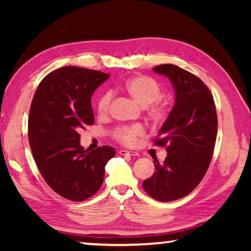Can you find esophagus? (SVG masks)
<instances>
[{"instance_id":"esophagus-1","label":"esophagus","mask_w":251,"mask_h":251,"mask_svg":"<svg viewBox=\"0 0 251 251\" xmlns=\"http://www.w3.org/2000/svg\"><path fill=\"white\" fill-rule=\"evenodd\" d=\"M120 155H122V156H125V155H128V156H138L139 154H138L137 151H134L121 150V151H120Z\"/></svg>"}]
</instances>
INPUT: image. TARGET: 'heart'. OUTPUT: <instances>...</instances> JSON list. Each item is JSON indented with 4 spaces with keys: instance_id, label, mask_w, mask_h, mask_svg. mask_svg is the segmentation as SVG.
<instances>
[{
    "instance_id": "heart-1",
    "label": "heart",
    "mask_w": 251,
    "mask_h": 251,
    "mask_svg": "<svg viewBox=\"0 0 251 251\" xmlns=\"http://www.w3.org/2000/svg\"><path fill=\"white\" fill-rule=\"evenodd\" d=\"M124 91L143 106H148V114L154 122H163L168 116L169 109L166 104L160 103L163 88L156 79L146 75H135L126 80ZM113 101V92L103 93L97 100L96 109L100 116L108 115ZM144 127L141 124L120 126L113 131L114 137L126 145H133L139 136L144 134Z\"/></svg>"
}]
</instances>
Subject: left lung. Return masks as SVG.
I'll return each instance as SVG.
<instances>
[{
	"mask_svg": "<svg viewBox=\"0 0 251 251\" xmlns=\"http://www.w3.org/2000/svg\"><path fill=\"white\" fill-rule=\"evenodd\" d=\"M171 80L175 105L161 126L155 145L166 147L163 164L155 159L151 178L143 188L158 201H172L187 196L205 176L217 137V113L210 91L201 79L173 64L152 69Z\"/></svg>",
	"mask_w": 251,
	"mask_h": 251,
	"instance_id": "8db88e82",
	"label": "left lung"
}]
</instances>
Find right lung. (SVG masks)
<instances>
[{
  "mask_svg": "<svg viewBox=\"0 0 251 251\" xmlns=\"http://www.w3.org/2000/svg\"><path fill=\"white\" fill-rule=\"evenodd\" d=\"M109 77L103 72L64 66L42 79L28 116V142L44 180L59 196L83 201L100 188L113 147L84 150L78 131L94 124L91 99Z\"/></svg>",
  "mask_w": 251,
  "mask_h": 251,
  "instance_id": "add662e5",
  "label": "right lung"
}]
</instances>
